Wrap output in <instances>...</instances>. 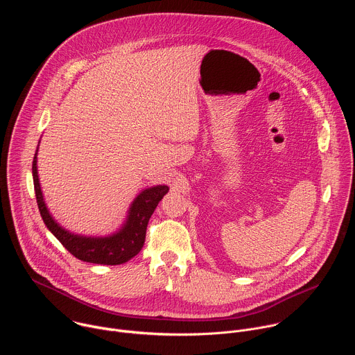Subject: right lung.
<instances>
[{"label": "right lung", "instance_id": "obj_1", "mask_svg": "<svg viewBox=\"0 0 355 355\" xmlns=\"http://www.w3.org/2000/svg\"><path fill=\"white\" fill-rule=\"evenodd\" d=\"M37 150L39 144L32 163V175L37 208L46 227L53 233V236L76 259L81 261L104 266H119L133 259L144 244L148 219L170 188L167 185H155L139 192V195L132 200L126 219L116 232L108 236L77 234L64 229L46 207L37 174Z\"/></svg>", "mask_w": 355, "mask_h": 355}]
</instances>
